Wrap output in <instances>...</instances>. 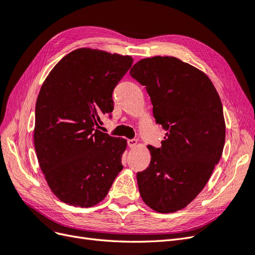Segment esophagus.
Listing matches in <instances>:
<instances>
[{
	"instance_id": "esophagus-1",
	"label": "esophagus",
	"mask_w": 255,
	"mask_h": 255,
	"mask_svg": "<svg viewBox=\"0 0 255 255\" xmlns=\"http://www.w3.org/2000/svg\"><path fill=\"white\" fill-rule=\"evenodd\" d=\"M137 143H138L137 139H128V144L129 148H135V146L137 145Z\"/></svg>"
}]
</instances>
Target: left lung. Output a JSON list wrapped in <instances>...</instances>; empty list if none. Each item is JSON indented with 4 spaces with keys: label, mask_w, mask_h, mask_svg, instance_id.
<instances>
[{
    "label": "left lung",
    "mask_w": 255,
    "mask_h": 255,
    "mask_svg": "<svg viewBox=\"0 0 255 255\" xmlns=\"http://www.w3.org/2000/svg\"><path fill=\"white\" fill-rule=\"evenodd\" d=\"M129 74L145 86L156 123L166 130L160 148L148 145L149 167L137 172L143 202L158 213L187 206L206 185L226 140L217 90L207 75L179 58L154 56Z\"/></svg>",
    "instance_id": "left-lung-1"
}]
</instances>
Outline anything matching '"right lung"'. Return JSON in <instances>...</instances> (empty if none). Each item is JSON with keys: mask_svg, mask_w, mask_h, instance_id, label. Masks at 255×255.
<instances>
[{"mask_svg": "<svg viewBox=\"0 0 255 255\" xmlns=\"http://www.w3.org/2000/svg\"><path fill=\"white\" fill-rule=\"evenodd\" d=\"M130 56L82 48L61 58L43 82L35 110L34 144L49 187L61 202H101L122 170L127 140L100 130L114 110L113 91Z\"/></svg>", "mask_w": 255, "mask_h": 255, "instance_id": "add662e5", "label": "right lung"}]
</instances>
